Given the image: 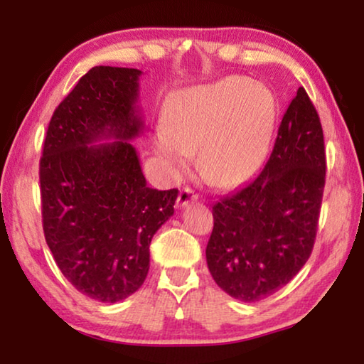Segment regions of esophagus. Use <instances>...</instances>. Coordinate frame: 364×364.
Listing matches in <instances>:
<instances>
[{
  "label": "esophagus",
  "mask_w": 364,
  "mask_h": 364,
  "mask_svg": "<svg viewBox=\"0 0 364 364\" xmlns=\"http://www.w3.org/2000/svg\"><path fill=\"white\" fill-rule=\"evenodd\" d=\"M197 200V194L194 193L193 189L189 188H184L180 191V194H178V199H176V208H183L186 207L189 202H194Z\"/></svg>",
  "instance_id": "1"
}]
</instances>
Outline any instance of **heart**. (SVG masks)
<instances>
[{
    "mask_svg": "<svg viewBox=\"0 0 364 364\" xmlns=\"http://www.w3.org/2000/svg\"><path fill=\"white\" fill-rule=\"evenodd\" d=\"M278 120L274 95L247 77H226L184 90L171 101L154 151L171 180L183 176L191 154L200 176L217 189L250 180L268 157Z\"/></svg>",
    "mask_w": 364,
    "mask_h": 364,
    "instance_id": "b5f03b06",
    "label": "heart"
}]
</instances>
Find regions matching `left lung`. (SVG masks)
I'll use <instances>...</instances> for the list:
<instances>
[{
  "label": "left lung",
  "mask_w": 364,
  "mask_h": 364,
  "mask_svg": "<svg viewBox=\"0 0 364 364\" xmlns=\"http://www.w3.org/2000/svg\"><path fill=\"white\" fill-rule=\"evenodd\" d=\"M324 176L321 122L300 86L260 173L212 207L207 267L226 294L258 301L299 273L315 244Z\"/></svg>",
  "instance_id": "8db88e82"
}]
</instances>
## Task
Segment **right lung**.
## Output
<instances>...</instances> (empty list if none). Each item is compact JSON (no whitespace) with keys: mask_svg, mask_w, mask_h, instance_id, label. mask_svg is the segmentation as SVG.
Returning <instances> with one entry per match:
<instances>
[{"mask_svg":"<svg viewBox=\"0 0 364 364\" xmlns=\"http://www.w3.org/2000/svg\"><path fill=\"white\" fill-rule=\"evenodd\" d=\"M141 73L109 65L85 73L54 110L40 160L48 247L65 279L104 304L143 286L149 244L178 197L147 186L130 143L144 133Z\"/></svg>","mask_w":364,"mask_h":364,"instance_id":"right-lung-1","label":"right lung"}]
</instances>
